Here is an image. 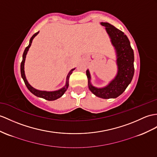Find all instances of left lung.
Masks as SVG:
<instances>
[{"label": "left lung", "instance_id": "obj_1", "mask_svg": "<svg viewBox=\"0 0 157 157\" xmlns=\"http://www.w3.org/2000/svg\"><path fill=\"white\" fill-rule=\"evenodd\" d=\"M101 25L105 26L116 50L118 72L115 78L107 86L97 88L92 85L89 71L86 70L88 85L95 96L102 98H115L123 93L132 79L135 72L134 52L128 39L123 32L108 22H101Z\"/></svg>", "mask_w": 157, "mask_h": 157}]
</instances>
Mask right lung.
Wrapping results in <instances>:
<instances>
[{
    "label": "right lung",
    "mask_w": 157,
    "mask_h": 157,
    "mask_svg": "<svg viewBox=\"0 0 157 157\" xmlns=\"http://www.w3.org/2000/svg\"><path fill=\"white\" fill-rule=\"evenodd\" d=\"M39 31L36 33L35 34H34L33 36L30 38V42H29V44L28 47H26L25 51L23 52V55H22V60L21 64V76L22 79L25 83V85L27 87V89L31 92V93L35 95V96L38 97H40L44 98L45 100L47 101H55L56 99L59 98L60 97H61L64 94V93H65L66 90H67L68 87V80H69V77L72 74V71H73L75 68H72V70H71V71L68 72V74L67 76V81H66V85L64 87H63L62 89H60V90H55V91H44V90H36L33 88L32 86L30 85V84L29 83V82L27 81V80L25 76V59H26V55L27 54V52L29 51V49L30 48V46H31L34 37H35L38 34H39Z\"/></svg>",
    "instance_id": "obj_1"
}]
</instances>
